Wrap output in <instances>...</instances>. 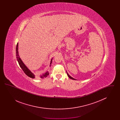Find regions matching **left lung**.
<instances>
[{
	"mask_svg": "<svg viewBox=\"0 0 120 120\" xmlns=\"http://www.w3.org/2000/svg\"><path fill=\"white\" fill-rule=\"evenodd\" d=\"M67 75H68V76L69 77V78H70V79H72V80H75V79H74V78H72V77H71V76H70V75H69L68 74V73H67Z\"/></svg>",
	"mask_w": 120,
	"mask_h": 120,
	"instance_id": "left-lung-1",
	"label": "left lung"
}]
</instances>
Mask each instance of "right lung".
Here are the masks:
<instances>
[{"label": "right lung", "instance_id": "add662e5", "mask_svg": "<svg viewBox=\"0 0 120 120\" xmlns=\"http://www.w3.org/2000/svg\"><path fill=\"white\" fill-rule=\"evenodd\" d=\"M18 43H17V46H16V56H17V61H18V63L19 64V66H20L21 68L22 69V70H23V71L24 72V73L27 76H28L29 77H30L31 78H35V75L33 73H32L28 69L26 68V67L25 65V64L22 62V61L21 59V58L19 57V55H18ZM52 61V60H51V61L50 64H51ZM49 75V72H46L45 74L43 75H41L40 77L41 78H45Z\"/></svg>", "mask_w": 120, "mask_h": 120}]
</instances>
